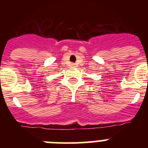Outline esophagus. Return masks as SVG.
I'll return each mask as SVG.
<instances>
[{
	"label": "esophagus",
	"mask_w": 148,
	"mask_h": 148,
	"mask_svg": "<svg viewBox=\"0 0 148 148\" xmlns=\"http://www.w3.org/2000/svg\"><path fill=\"white\" fill-rule=\"evenodd\" d=\"M73 65H74V64H73Z\"/></svg>",
	"instance_id": "34e87169"
}]
</instances>
